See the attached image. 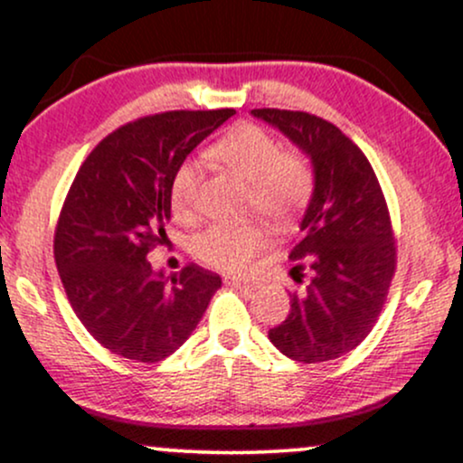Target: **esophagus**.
Here are the masks:
<instances>
[{
  "mask_svg": "<svg viewBox=\"0 0 463 463\" xmlns=\"http://www.w3.org/2000/svg\"><path fill=\"white\" fill-rule=\"evenodd\" d=\"M226 283H232V286L240 288V289H246V292H252V289L259 288V283L246 281V279H240V277H226Z\"/></svg>",
  "mask_w": 463,
  "mask_h": 463,
  "instance_id": "esophagus-1",
  "label": "esophagus"
}]
</instances>
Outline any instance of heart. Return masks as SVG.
I'll return each mask as SVG.
<instances>
[{"instance_id": "obj_1", "label": "heart", "mask_w": 463, "mask_h": 463, "mask_svg": "<svg viewBox=\"0 0 463 463\" xmlns=\"http://www.w3.org/2000/svg\"><path fill=\"white\" fill-rule=\"evenodd\" d=\"M208 154L248 182V211H257L277 226L297 220L317 191V171L307 154L283 149L270 131L255 123L232 125L208 146ZM195 195V165L182 162L169 184L171 211L177 220L191 217ZM263 243L266 231L257 222L213 223L193 235L191 252L217 270L243 272Z\"/></svg>"}]
</instances>
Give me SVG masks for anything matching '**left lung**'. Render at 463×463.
Instances as JSON below:
<instances>
[{"label": "left lung", "instance_id": "1", "mask_svg": "<svg viewBox=\"0 0 463 463\" xmlns=\"http://www.w3.org/2000/svg\"><path fill=\"white\" fill-rule=\"evenodd\" d=\"M252 114L307 151L317 171L301 237L289 250L292 277L303 289L289 294L286 321L268 336L298 363L334 360L367 338L387 301L398 268L387 200L372 162L336 125L307 111Z\"/></svg>", "mask_w": 463, "mask_h": 463}]
</instances>
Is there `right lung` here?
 Listing matches in <instances>:
<instances>
[{
    "label": "right lung",
    "instance_id": "right-lung-1",
    "mask_svg": "<svg viewBox=\"0 0 463 463\" xmlns=\"http://www.w3.org/2000/svg\"><path fill=\"white\" fill-rule=\"evenodd\" d=\"M235 109L142 116L105 136L76 174L54 228V261L85 329L123 358L174 354L222 286L189 263L166 281L146 261L166 240L169 184L184 157Z\"/></svg>",
    "mask_w": 463,
    "mask_h": 463
}]
</instances>
